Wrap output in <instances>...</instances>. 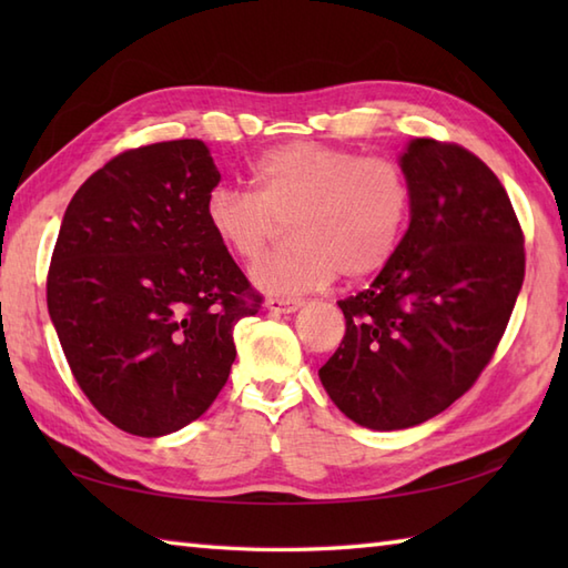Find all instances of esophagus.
I'll list each match as a JSON object with an SVG mask.
<instances>
[{
    "mask_svg": "<svg viewBox=\"0 0 568 568\" xmlns=\"http://www.w3.org/2000/svg\"><path fill=\"white\" fill-rule=\"evenodd\" d=\"M265 307L271 312H283V315H291V312H297L303 307V300L300 297H268L265 300Z\"/></svg>",
    "mask_w": 568,
    "mask_h": 568,
    "instance_id": "obj_1",
    "label": "esophagus"
}]
</instances>
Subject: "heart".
I'll use <instances>...</instances> for the list:
<instances>
[{"instance_id":"heart-1","label":"heart","mask_w":568,"mask_h":568,"mask_svg":"<svg viewBox=\"0 0 568 568\" xmlns=\"http://www.w3.org/2000/svg\"><path fill=\"white\" fill-rule=\"evenodd\" d=\"M248 190L216 185L204 222L226 253L253 261L291 222V244L253 265L265 293H303L344 275L383 271L403 244L413 187L388 155L295 141L265 151L248 168Z\"/></svg>"}]
</instances>
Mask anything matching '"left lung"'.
Segmentation results:
<instances>
[{"instance_id":"1","label":"left lung","mask_w":568,"mask_h":568,"mask_svg":"<svg viewBox=\"0 0 568 568\" xmlns=\"http://www.w3.org/2000/svg\"><path fill=\"white\" fill-rule=\"evenodd\" d=\"M413 212L393 261L339 307L346 334L320 368L334 405L368 429H405L458 400L490 364L525 281L508 192L458 143L413 139L400 159Z\"/></svg>"}]
</instances>
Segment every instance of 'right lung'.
Masks as SVG:
<instances>
[{
	"label": "right lung",
	"mask_w": 568,
	"mask_h": 568,
	"mask_svg": "<svg viewBox=\"0 0 568 568\" xmlns=\"http://www.w3.org/2000/svg\"><path fill=\"white\" fill-rule=\"evenodd\" d=\"M220 171L204 141L129 149L72 195L45 281L68 366L114 427L163 437L195 422L263 297L204 222Z\"/></svg>",
	"instance_id": "add662e5"
}]
</instances>
